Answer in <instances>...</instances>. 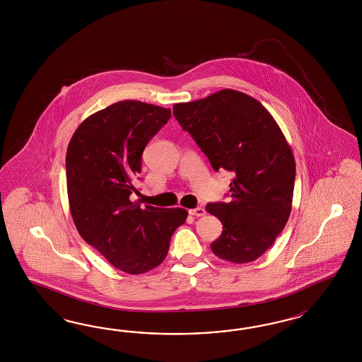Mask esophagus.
Returning a JSON list of instances; mask_svg holds the SVG:
<instances>
[{"label": "esophagus", "instance_id": "34e87169", "mask_svg": "<svg viewBox=\"0 0 362 362\" xmlns=\"http://www.w3.org/2000/svg\"><path fill=\"white\" fill-rule=\"evenodd\" d=\"M188 212H189V215H192V216H204V215H206V211H204V209H202V207L189 209Z\"/></svg>", "mask_w": 362, "mask_h": 362}]
</instances>
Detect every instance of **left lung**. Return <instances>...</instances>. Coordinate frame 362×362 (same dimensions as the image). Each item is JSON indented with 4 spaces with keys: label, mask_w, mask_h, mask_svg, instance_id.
<instances>
[{
    "label": "left lung",
    "mask_w": 362,
    "mask_h": 362,
    "mask_svg": "<svg viewBox=\"0 0 362 362\" xmlns=\"http://www.w3.org/2000/svg\"><path fill=\"white\" fill-rule=\"evenodd\" d=\"M174 115L216 173L233 174L230 202L206 207L223 224L212 252L230 263L255 262L284 230L292 209L296 163L284 134L259 100L230 88L176 103Z\"/></svg>",
    "instance_id": "obj_1"
}]
</instances>
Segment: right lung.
<instances>
[{"mask_svg": "<svg viewBox=\"0 0 362 362\" xmlns=\"http://www.w3.org/2000/svg\"><path fill=\"white\" fill-rule=\"evenodd\" d=\"M170 118V109L121 100L82 122L67 147V197L78 232L126 274H146L163 263L173 233L188 215L130 200L139 195L143 150Z\"/></svg>", "mask_w": 362, "mask_h": 362, "instance_id": "add662e5", "label": "right lung"}]
</instances>
